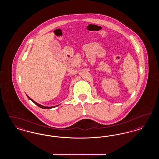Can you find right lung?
<instances>
[{
    "instance_id": "1",
    "label": "right lung",
    "mask_w": 159,
    "mask_h": 159,
    "mask_svg": "<svg viewBox=\"0 0 159 159\" xmlns=\"http://www.w3.org/2000/svg\"><path fill=\"white\" fill-rule=\"evenodd\" d=\"M27 95V97H28V98L29 99H30L31 101H32V102H33L36 105H37L38 107H39L40 108H43V109H49V108H55V107H58V106H59V105H57V106H53V107H46V106H42V105H40V104H38L36 102H35L34 100H33L32 99L30 98L27 95Z\"/></svg>"
}]
</instances>
